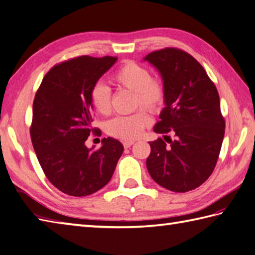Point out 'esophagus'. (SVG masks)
<instances>
[{
  "label": "esophagus",
  "mask_w": 255,
  "mask_h": 255,
  "mask_svg": "<svg viewBox=\"0 0 255 255\" xmlns=\"http://www.w3.org/2000/svg\"><path fill=\"white\" fill-rule=\"evenodd\" d=\"M133 144H134V141H124L123 142V146L126 147V148H128V147H131Z\"/></svg>",
  "instance_id": "1"
}]
</instances>
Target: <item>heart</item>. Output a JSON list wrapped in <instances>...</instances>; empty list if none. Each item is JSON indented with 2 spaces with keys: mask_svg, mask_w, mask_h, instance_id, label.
I'll return each mask as SVG.
<instances>
[{
  "mask_svg": "<svg viewBox=\"0 0 255 255\" xmlns=\"http://www.w3.org/2000/svg\"><path fill=\"white\" fill-rule=\"evenodd\" d=\"M118 87L134 92V108L142 107L149 112L156 113L165 100V88L163 82L152 78L150 72L144 66L128 61L119 67L112 76ZM111 89L103 82H97L90 90V101L93 109L101 116L111 112ZM149 117L144 111H137L131 116L117 117L109 121L106 131L113 137L132 141L137 138L149 124Z\"/></svg>",
  "mask_w": 255,
  "mask_h": 255,
  "instance_id": "1",
  "label": "heart"
}]
</instances>
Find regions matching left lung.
<instances>
[{"mask_svg":"<svg viewBox=\"0 0 255 255\" xmlns=\"http://www.w3.org/2000/svg\"><path fill=\"white\" fill-rule=\"evenodd\" d=\"M156 68L165 88V108L154 132L171 133L149 142L146 167L150 177L175 193L193 190L209 178L225 136V120L214 82L193 56L176 48L144 57Z\"/></svg>","mask_w":255,"mask_h":255,"instance_id":"obj_1","label":"left lung"}]
</instances>
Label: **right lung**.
Listing matches in <instances>:
<instances>
[{"mask_svg":"<svg viewBox=\"0 0 255 255\" xmlns=\"http://www.w3.org/2000/svg\"><path fill=\"white\" fill-rule=\"evenodd\" d=\"M118 58L81 56L53 67L38 88L33 103L30 137L46 177L57 189L75 197L103 188L123 153L118 139H102L88 148L93 107L90 90Z\"/></svg>","mask_w":255,"mask_h":255,"instance_id":"obj_1","label":"right lung"}]
</instances>
